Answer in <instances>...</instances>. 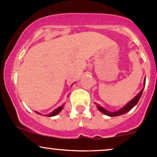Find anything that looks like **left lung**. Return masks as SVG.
Masks as SVG:
<instances>
[{
  "mask_svg": "<svg viewBox=\"0 0 157 157\" xmlns=\"http://www.w3.org/2000/svg\"><path fill=\"white\" fill-rule=\"evenodd\" d=\"M145 82H146V80L144 79V85H145ZM143 90H144V88L140 90V92H139L138 95H136V96H135V98L132 100V101H129V102L125 106H123L122 108H121V109H119L118 111H115V112H109V111L106 110V109H105L104 108L102 107V106H99V105H98L97 103H95V104H97V107H98V109H99L101 113H103V114L106 115V116H111V117H113V116H120V115L125 114V113H126L127 112H128V111H130L131 109H132V108H133L134 106H135V105L138 103L139 100H140V97H141L142 93H143Z\"/></svg>",
  "mask_w": 157,
  "mask_h": 157,
  "instance_id": "1",
  "label": "left lung"
}]
</instances>
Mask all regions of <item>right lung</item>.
Returning <instances> with one entry per match:
<instances>
[{"mask_svg": "<svg viewBox=\"0 0 157 157\" xmlns=\"http://www.w3.org/2000/svg\"><path fill=\"white\" fill-rule=\"evenodd\" d=\"M63 106H64V105H62V106H59V107H58L57 109H55L52 113H51L48 114V115H46V116H49V117H51V116H56V115H57L59 112H60L61 110H62L63 108ZM35 113H38V114H40L38 112H35Z\"/></svg>", "mask_w": 157, "mask_h": 157, "instance_id": "right-lung-1", "label": "right lung"}]
</instances>
